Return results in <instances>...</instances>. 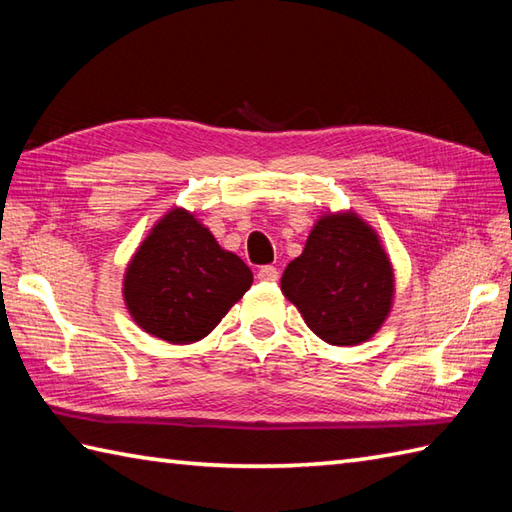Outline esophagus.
<instances>
[{"mask_svg":"<svg viewBox=\"0 0 512 512\" xmlns=\"http://www.w3.org/2000/svg\"><path fill=\"white\" fill-rule=\"evenodd\" d=\"M257 277L262 281H277L279 279V270L275 266H262L257 270Z\"/></svg>","mask_w":512,"mask_h":512,"instance_id":"obj_1","label":"esophagus"}]
</instances>
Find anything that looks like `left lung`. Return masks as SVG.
<instances>
[{
    "mask_svg": "<svg viewBox=\"0 0 512 512\" xmlns=\"http://www.w3.org/2000/svg\"><path fill=\"white\" fill-rule=\"evenodd\" d=\"M281 292L319 339L358 345L387 319L394 270L372 226L356 213H330L314 224L303 253L286 266Z\"/></svg>",
    "mask_w": 512,
    "mask_h": 512,
    "instance_id": "left-lung-1",
    "label": "left lung"
}]
</instances>
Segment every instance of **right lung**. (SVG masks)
I'll list each match as a JSON object with an SVG mask.
<instances>
[{"instance_id": "1", "label": "right lung", "mask_w": 512, "mask_h": 512, "mask_svg": "<svg viewBox=\"0 0 512 512\" xmlns=\"http://www.w3.org/2000/svg\"><path fill=\"white\" fill-rule=\"evenodd\" d=\"M253 284V273L228 253L195 215L171 209L151 228L127 266V310L145 332L184 345L204 339Z\"/></svg>"}]
</instances>
